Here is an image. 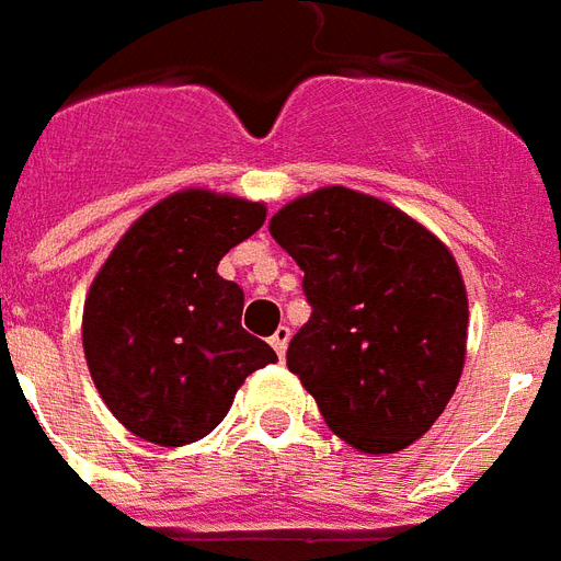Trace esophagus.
I'll return each mask as SVG.
<instances>
[{
    "mask_svg": "<svg viewBox=\"0 0 561 561\" xmlns=\"http://www.w3.org/2000/svg\"><path fill=\"white\" fill-rule=\"evenodd\" d=\"M272 350H275L277 353V358H284L286 355V343H289V329H286V325H280V329L275 331V334H272Z\"/></svg>",
    "mask_w": 561,
    "mask_h": 561,
    "instance_id": "34e87169",
    "label": "esophagus"
}]
</instances>
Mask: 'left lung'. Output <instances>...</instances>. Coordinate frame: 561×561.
<instances>
[{
    "label": "left lung",
    "instance_id": "1",
    "mask_svg": "<svg viewBox=\"0 0 561 561\" xmlns=\"http://www.w3.org/2000/svg\"><path fill=\"white\" fill-rule=\"evenodd\" d=\"M268 230L298 268L310 320L286 365L341 439L394 454L431 431L460 382L466 286L451 251L376 196L322 187Z\"/></svg>",
    "mask_w": 561,
    "mask_h": 561
}]
</instances>
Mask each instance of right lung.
<instances>
[{"instance_id": "add662e5", "label": "right lung", "mask_w": 561, "mask_h": 561, "mask_svg": "<svg viewBox=\"0 0 561 561\" xmlns=\"http://www.w3.org/2000/svg\"><path fill=\"white\" fill-rule=\"evenodd\" d=\"M263 220V203L182 191L151 206L101 265L83 308L85 365L110 412L146 443L203 439L241 382L277 362L241 329V286L218 275L220 256Z\"/></svg>"}]
</instances>
